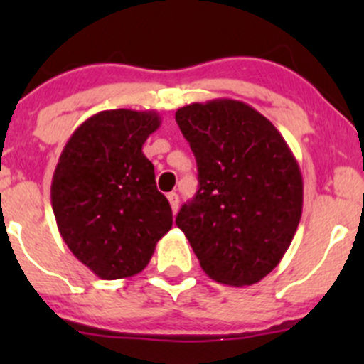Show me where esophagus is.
<instances>
[{
    "label": "esophagus",
    "mask_w": 364,
    "mask_h": 364,
    "mask_svg": "<svg viewBox=\"0 0 364 364\" xmlns=\"http://www.w3.org/2000/svg\"><path fill=\"white\" fill-rule=\"evenodd\" d=\"M168 203H171V208H172V213H178V208H179V196L176 192H171L167 196Z\"/></svg>",
    "instance_id": "34e87169"
}]
</instances>
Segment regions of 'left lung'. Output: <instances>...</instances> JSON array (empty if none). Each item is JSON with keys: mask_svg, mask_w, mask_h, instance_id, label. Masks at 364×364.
Instances as JSON below:
<instances>
[{"mask_svg": "<svg viewBox=\"0 0 364 364\" xmlns=\"http://www.w3.org/2000/svg\"><path fill=\"white\" fill-rule=\"evenodd\" d=\"M176 121L199 172V190L176 223L209 278L257 284L278 266L299 225V165L274 124L245 102L190 104Z\"/></svg>", "mask_w": 364, "mask_h": 364, "instance_id": "1", "label": "left lung"}]
</instances>
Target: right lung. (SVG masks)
<instances>
[{
  "label": "right lung",
  "mask_w": 364,
  "mask_h": 364,
  "mask_svg": "<svg viewBox=\"0 0 364 364\" xmlns=\"http://www.w3.org/2000/svg\"><path fill=\"white\" fill-rule=\"evenodd\" d=\"M160 123L153 111L95 114L73 132L54 171L50 203L61 237L104 280L141 273L172 227L171 204L142 153Z\"/></svg>",
  "instance_id": "right-lung-1"
}]
</instances>
